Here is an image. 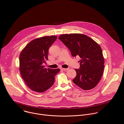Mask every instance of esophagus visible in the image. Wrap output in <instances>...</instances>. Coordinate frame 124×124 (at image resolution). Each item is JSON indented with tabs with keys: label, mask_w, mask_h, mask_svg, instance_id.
Wrapping results in <instances>:
<instances>
[{
	"label": "esophagus",
	"mask_w": 124,
	"mask_h": 124,
	"mask_svg": "<svg viewBox=\"0 0 124 124\" xmlns=\"http://www.w3.org/2000/svg\"><path fill=\"white\" fill-rule=\"evenodd\" d=\"M68 69H69V68H61V70H67Z\"/></svg>",
	"instance_id": "obj_1"
}]
</instances>
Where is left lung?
<instances>
[{"label": "left lung", "mask_w": 124, "mask_h": 124, "mask_svg": "<svg viewBox=\"0 0 124 124\" xmlns=\"http://www.w3.org/2000/svg\"><path fill=\"white\" fill-rule=\"evenodd\" d=\"M58 39L68 48L73 57L80 58L79 69L73 82L84 90L96 87L104 69V60L100 46L93 39L81 34H63Z\"/></svg>", "instance_id": "obj_1"}]
</instances>
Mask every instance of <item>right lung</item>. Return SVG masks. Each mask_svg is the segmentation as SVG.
Here are the masks:
<instances>
[{
  "label": "right lung",
  "instance_id": "right-lung-1",
  "mask_svg": "<svg viewBox=\"0 0 124 124\" xmlns=\"http://www.w3.org/2000/svg\"><path fill=\"white\" fill-rule=\"evenodd\" d=\"M56 36H45L31 41L20 55V70L27 86L37 92L48 89L55 81L59 69H46L44 63L48 60V49L57 39Z\"/></svg>",
  "mask_w": 124,
  "mask_h": 124
}]
</instances>
